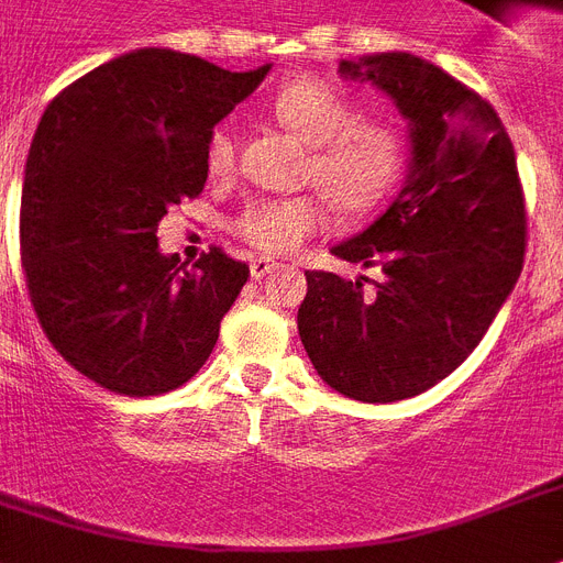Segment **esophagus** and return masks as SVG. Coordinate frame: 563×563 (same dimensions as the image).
<instances>
[{
  "instance_id": "34e87169",
  "label": "esophagus",
  "mask_w": 563,
  "mask_h": 563,
  "mask_svg": "<svg viewBox=\"0 0 563 563\" xmlns=\"http://www.w3.org/2000/svg\"><path fill=\"white\" fill-rule=\"evenodd\" d=\"M273 271H276V262H271V258H262V255H258V258H253V262H250V276L253 278H264L267 273H273Z\"/></svg>"
}]
</instances>
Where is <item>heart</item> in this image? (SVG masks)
<instances>
[{
  "label": "heart",
  "mask_w": 563,
  "mask_h": 563,
  "mask_svg": "<svg viewBox=\"0 0 563 563\" xmlns=\"http://www.w3.org/2000/svg\"><path fill=\"white\" fill-rule=\"evenodd\" d=\"M273 114L287 132L310 146L305 180L322 189L347 216H360L394 192L406 146L388 123L356 120V106L345 91L319 77H292L273 97ZM235 146L227 129H216L207 141L209 175H230ZM328 224V207L319 195L264 198L241 212V239L264 253H292Z\"/></svg>",
  "instance_id": "b5f03b06"
}]
</instances>
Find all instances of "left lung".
I'll return each instance as SVG.
<instances>
[{
	"label": "left lung",
	"instance_id": "obj_1",
	"mask_svg": "<svg viewBox=\"0 0 563 563\" xmlns=\"http://www.w3.org/2000/svg\"><path fill=\"white\" fill-rule=\"evenodd\" d=\"M408 120L406 187L368 230L331 250L383 282L308 271L301 345L316 374L360 402H397L452 374L521 276L527 209L498 111L438 65L406 54L342 59Z\"/></svg>",
	"mask_w": 563,
	"mask_h": 563
}]
</instances>
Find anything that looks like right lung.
<instances>
[{"label":"right lung","mask_w":563,"mask_h":563,"mask_svg":"<svg viewBox=\"0 0 563 563\" xmlns=\"http://www.w3.org/2000/svg\"><path fill=\"white\" fill-rule=\"evenodd\" d=\"M267 71L141 48L42 114L22 180V271L48 342L100 388L157 397L212 354L250 267L212 247L187 271L157 250V224L201 195L209 134Z\"/></svg>","instance_id":"add662e5"}]
</instances>
